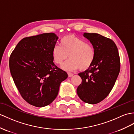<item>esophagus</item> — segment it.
Instances as JSON below:
<instances>
[{
	"instance_id": "34e87169",
	"label": "esophagus",
	"mask_w": 134,
	"mask_h": 134,
	"mask_svg": "<svg viewBox=\"0 0 134 134\" xmlns=\"http://www.w3.org/2000/svg\"><path fill=\"white\" fill-rule=\"evenodd\" d=\"M68 77H71L73 76V74L71 73H68Z\"/></svg>"
}]
</instances>
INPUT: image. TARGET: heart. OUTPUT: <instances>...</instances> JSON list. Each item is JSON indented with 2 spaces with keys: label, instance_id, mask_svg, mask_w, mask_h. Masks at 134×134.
Returning <instances> with one entry per match:
<instances>
[{
  "label": "heart",
  "instance_id": "b5f03b06",
  "mask_svg": "<svg viewBox=\"0 0 134 134\" xmlns=\"http://www.w3.org/2000/svg\"><path fill=\"white\" fill-rule=\"evenodd\" d=\"M60 45H56L52 51L55 64L61 65L69 57V59L63 65V69L73 71L80 68L85 70L90 68L96 58V51L92 45L73 35L65 36L61 39Z\"/></svg>",
  "mask_w": 134,
  "mask_h": 134
}]
</instances>
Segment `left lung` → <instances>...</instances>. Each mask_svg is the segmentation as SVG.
I'll return each instance as SVG.
<instances>
[{
  "mask_svg": "<svg viewBox=\"0 0 134 134\" xmlns=\"http://www.w3.org/2000/svg\"><path fill=\"white\" fill-rule=\"evenodd\" d=\"M96 51V58L90 68L78 74L82 82L77 89L84 102L96 104L109 95L120 71L118 48L112 40L98 34L84 33Z\"/></svg>",
  "mask_w": 134,
  "mask_h": 134,
  "instance_id": "8db88e82",
  "label": "left lung"
}]
</instances>
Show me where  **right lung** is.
Masks as SVG:
<instances>
[{
    "label": "right lung",
    "mask_w": 134,
    "mask_h": 134,
    "mask_svg": "<svg viewBox=\"0 0 134 134\" xmlns=\"http://www.w3.org/2000/svg\"><path fill=\"white\" fill-rule=\"evenodd\" d=\"M58 37L47 33L23 38L11 54L9 70L19 93L26 102L41 107L58 95L66 71L53 63L52 51Z\"/></svg>",
    "instance_id": "add662e5"
}]
</instances>
